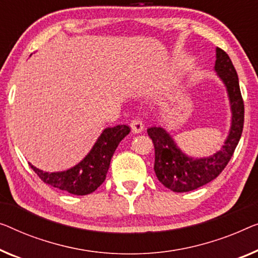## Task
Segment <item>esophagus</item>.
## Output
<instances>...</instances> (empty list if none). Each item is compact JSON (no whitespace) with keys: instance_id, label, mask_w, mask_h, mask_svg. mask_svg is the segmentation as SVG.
<instances>
[{"instance_id":"34e87169","label":"esophagus","mask_w":258,"mask_h":258,"mask_svg":"<svg viewBox=\"0 0 258 258\" xmlns=\"http://www.w3.org/2000/svg\"><path fill=\"white\" fill-rule=\"evenodd\" d=\"M131 128H132L133 133L139 134L144 131V124H142L140 119H134V120L131 121Z\"/></svg>"}]
</instances>
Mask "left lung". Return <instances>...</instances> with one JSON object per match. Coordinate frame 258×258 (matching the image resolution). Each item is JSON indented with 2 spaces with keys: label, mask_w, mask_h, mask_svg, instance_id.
I'll list each match as a JSON object with an SVG mask.
<instances>
[{
  "label": "left lung",
  "mask_w": 258,
  "mask_h": 258,
  "mask_svg": "<svg viewBox=\"0 0 258 258\" xmlns=\"http://www.w3.org/2000/svg\"><path fill=\"white\" fill-rule=\"evenodd\" d=\"M214 72L224 83L230 107L229 131L218 152L203 157L187 155L164 127L154 126L147 130L155 148L154 170L156 177L174 192L196 190L217 178L227 166L240 141L243 130L244 106L239 78L227 53L219 47L215 48Z\"/></svg>",
  "instance_id": "left-lung-1"
}]
</instances>
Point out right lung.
Listing matches in <instances>:
<instances>
[{
    "mask_svg": "<svg viewBox=\"0 0 258 258\" xmlns=\"http://www.w3.org/2000/svg\"><path fill=\"white\" fill-rule=\"evenodd\" d=\"M131 132L126 125L106 127L92 146L90 152L74 167L62 171H44L30 163L33 171L46 184L76 196H86L94 192L104 182L109 170L111 157L119 142Z\"/></svg>",
    "mask_w": 258,
    "mask_h": 258,
    "instance_id": "1",
    "label": "right lung"
}]
</instances>
